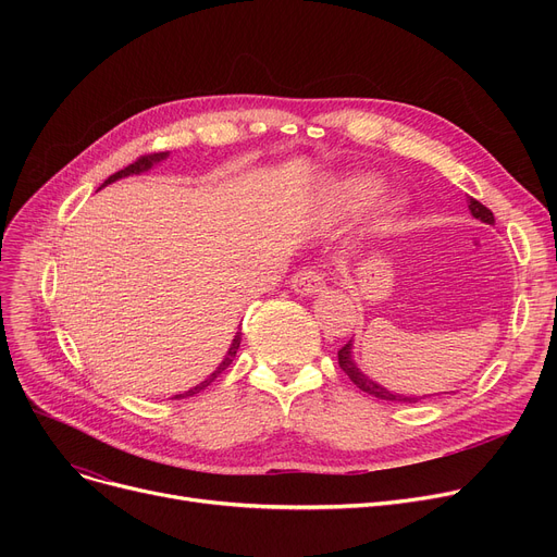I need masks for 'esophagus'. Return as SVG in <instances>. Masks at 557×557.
Listing matches in <instances>:
<instances>
[{
	"label": "esophagus",
	"instance_id": "34e87169",
	"mask_svg": "<svg viewBox=\"0 0 557 557\" xmlns=\"http://www.w3.org/2000/svg\"><path fill=\"white\" fill-rule=\"evenodd\" d=\"M290 286H294V290L300 296H315L325 288V277L315 269H302L290 277Z\"/></svg>",
	"mask_w": 557,
	"mask_h": 557
}]
</instances>
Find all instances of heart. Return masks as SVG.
Segmentation results:
<instances>
[{
	"instance_id": "heart-1",
	"label": "heart",
	"mask_w": 557,
	"mask_h": 557,
	"mask_svg": "<svg viewBox=\"0 0 557 557\" xmlns=\"http://www.w3.org/2000/svg\"><path fill=\"white\" fill-rule=\"evenodd\" d=\"M376 191V183L372 178H349L341 183L332 196H330V208L338 214L355 212L361 205L372 198Z\"/></svg>"
}]
</instances>
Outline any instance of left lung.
<instances>
[{
    "label": "left lung",
    "instance_id": "obj_1",
    "mask_svg": "<svg viewBox=\"0 0 557 557\" xmlns=\"http://www.w3.org/2000/svg\"><path fill=\"white\" fill-rule=\"evenodd\" d=\"M470 212H472L474 219L494 225V214L485 208V205H481L476 198H470ZM338 366L343 368V372H345L349 379H352V384H355L357 388H361L363 393H368V395H372V397H376V399H386V401H408V404H416L418 399H422V397H406V395L393 393V391H388V388H384V386H379L376 382H372L370 376H366V374L357 368V363H355V357H352V341H347V343L338 349Z\"/></svg>",
    "mask_w": 557,
    "mask_h": 557
}]
</instances>
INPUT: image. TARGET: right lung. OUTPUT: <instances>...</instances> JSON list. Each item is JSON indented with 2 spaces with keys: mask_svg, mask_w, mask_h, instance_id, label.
<instances>
[{
  "mask_svg": "<svg viewBox=\"0 0 557 557\" xmlns=\"http://www.w3.org/2000/svg\"><path fill=\"white\" fill-rule=\"evenodd\" d=\"M166 156H169V151L166 153H151V156H141V158H137L133 164H128L126 169H122V171H116V173H112L110 178L101 185V187H106V185H110V183H114V181H120V178H126V175H135V173H144V171H149L153 164H158V162H162V160H166ZM239 345H242V332H237L234 334V338H232V345H230V349H227V355H225V359L219 363V368L205 379V382H200L198 386H194V388H189V391H185L183 395H175V399H183V397H191V395H196V393H200V391H205L208 388L214 379L234 361V357H237V349H239Z\"/></svg>",
  "mask_w": 557,
  "mask_h": 557,
  "instance_id": "right-lung-1",
  "label": "right lung"
}]
</instances>
